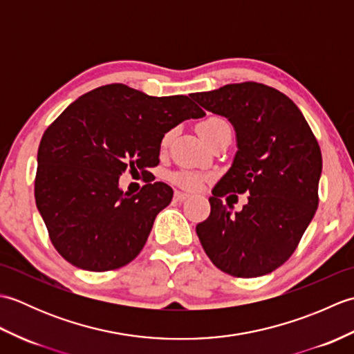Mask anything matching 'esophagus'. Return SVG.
I'll use <instances>...</instances> for the list:
<instances>
[{
  "mask_svg": "<svg viewBox=\"0 0 354 354\" xmlns=\"http://www.w3.org/2000/svg\"><path fill=\"white\" fill-rule=\"evenodd\" d=\"M190 194L189 193H185V192H175V199L176 201H179V202H183V201H185L187 198H189Z\"/></svg>",
  "mask_w": 354,
  "mask_h": 354,
  "instance_id": "1",
  "label": "esophagus"
}]
</instances>
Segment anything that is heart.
<instances>
[{
	"mask_svg": "<svg viewBox=\"0 0 354 354\" xmlns=\"http://www.w3.org/2000/svg\"><path fill=\"white\" fill-rule=\"evenodd\" d=\"M227 127H230V126L223 118H221V117H208V118L204 120V122H201L198 124V132L202 137V140L207 141L209 137H213L214 133H217L222 129H227ZM170 137H171V132H167L164 135V138H162L164 145H165V142H169ZM175 179L181 185L189 187V189H198V187L202 184V176L198 175V173H190V171L179 173V175Z\"/></svg>",
	"mask_w": 354,
	"mask_h": 354,
	"instance_id": "obj_1",
	"label": "heart"
}]
</instances>
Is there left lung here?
Listing matches in <instances>:
<instances>
[{
    "mask_svg": "<svg viewBox=\"0 0 354 354\" xmlns=\"http://www.w3.org/2000/svg\"><path fill=\"white\" fill-rule=\"evenodd\" d=\"M193 99L228 118L237 141L231 167L208 199L212 213L196 227L201 245L223 272L266 275L293 254L318 208V141L288 95L257 82L230 84ZM227 192L250 194L242 212L223 205Z\"/></svg>",
    "mask_w": 354,
    "mask_h": 354,
    "instance_id": "1",
    "label": "left lung"
}]
</instances>
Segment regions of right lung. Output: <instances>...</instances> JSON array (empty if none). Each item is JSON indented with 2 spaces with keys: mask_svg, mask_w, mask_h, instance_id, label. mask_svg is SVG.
Instances as JSON below:
<instances>
[{
  "mask_svg": "<svg viewBox=\"0 0 354 354\" xmlns=\"http://www.w3.org/2000/svg\"><path fill=\"white\" fill-rule=\"evenodd\" d=\"M190 97H152L112 84L71 103L44 132L37 150L35 199L51 243L71 265L91 272L122 268L145 246L171 187L146 181L123 193V173L160 162L164 135L202 118Z\"/></svg>",
  "mask_w": 354,
  "mask_h": 354,
  "instance_id": "1",
  "label": "right lung"
}]
</instances>
